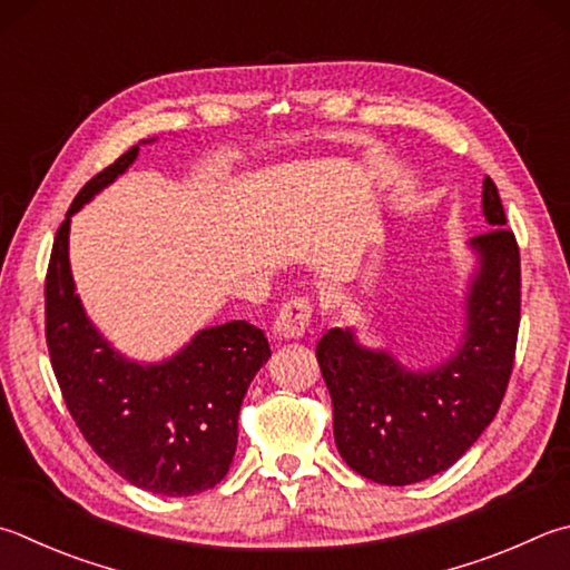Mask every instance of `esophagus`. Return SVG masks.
Here are the masks:
<instances>
[{"label":"esophagus","instance_id":"obj_1","mask_svg":"<svg viewBox=\"0 0 570 570\" xmlns=\"http://www.w3.org/2000/svg\"><path fill=\"white\" fill-rule=\"evenodd\" d=\"M308 324H312V302L306 296H296L278 312L274 321V336L284 341L302 338Z\"/></svg>","mask_w":570,"mask_h":570}]
</instances>
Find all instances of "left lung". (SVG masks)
<instances>
[{"label": "left lung", "mask_w": 570, "mask_h": 570, "mask_svg": "<svg viewBox=\"0 0 570 570\" xmlns=\"http://www.w3.org/2000/svg\"><path fill=\"white\" fill-rule=\"evenodd\" d=\"M481 196L491 229L469 242L475 268L465 288L463 336L451 358L409 368L386 348L358 344L354 328H331L318 341L336 449L364 479L409 485L446 471L501 406L521 324V256L489 177Z\"/></svg>", "instance_id": "1"}]
</instances>
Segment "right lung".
<instances>
[{
    "label": "right lung",
    "mask_w": 570,
    "mask_h": 570,
    "mask_svg": "<svg viewBox=\"0 0 570 570\" xmlns=\"http://www.w3.org/2000/svg\"><path fill=\"white\" fill-rule=\"evenodd\" d=\"M137 157L139 144L81 186L59 226L45 284L47 346L71 419L97 456L137 489L194 495L229 471L242 401L272 348L262 328L229 321L202 328L159 364H139L91 324L71 276L69 224Z\"/></svg>",
    "instance_id": "add662e5"
}]
</instances>
